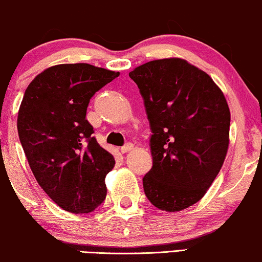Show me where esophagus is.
I'll use <instances>...</instances> for the list:
<instances>
[{
	"label": "esophagus",
	"instance_id": "obj_1",
	"mask_svg": "<svg viewBox=\"0 0 262 262\" xmlns=\"http://www.w3.org/2000/svg\"><path fill=\"white\" fill-rule=\"evenodd\" d=\"M132 148H134V143L127 142V143H125V145H123L122 147H121V152H122V154L128 152V151L132 150Z\"/></svg>",
	"mask_w": 262,
	"mask_h": 262
}]
</instances>
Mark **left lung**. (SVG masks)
Returning <instances> with one entry per match:
<instances>
[{
	"instance_id": "8db88e82",
	"label": "left lung",
	"mask_w": 262,
	"mask_h": 262,
	"mask_svg": "<svg viewBox=\"0 0 262 262\" xmlns=\"http://www.w3.org/2000/svg\"><path fill=\"white\" fill-rule=\"evenodd\" d=\"M128 76L150 122L152 167L143 190L157 209L175 212L196 204L220 172L229 147L230 110L206 72L181 58L155 60Z\"/></svg>"
}]
</instances>
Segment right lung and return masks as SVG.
<instances>
[{"instance_id": "right-lung-1", "label": "right lung", "mask_w": 262, "mask_h": 262, "mask_svg": "<svg viewBox=\"0 0 262 262\" xmlns=\"http://www.w3.org/2000/svg\"><path fill=\"white\" fill-rule=\"evenodd\" d=\"M120 74L89 63H64L33 78L19 106L17 130L42 190L61 209L91 212L106 198L111 154L86 120L90 100Z\"/></svg>"}]
</instances>
